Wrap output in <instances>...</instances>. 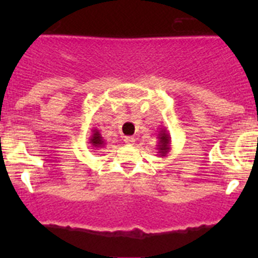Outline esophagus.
I'll list each match as a JSON object with an SVG mask.
<instances>
[{"label": "esophagus", "mask_w": 258, "mask_h": 258, "mask_svg": "<svg viewBox=\"0 0 258 258\" xmlns=\"http://www.w3.org/2000/svg\"><path fill=\"white\" fill-rule=\"evenodd\" d=\"M124 141L127 145H134V143H136V138H134V137H125Z\"/></svg>", "instance_id": "esophagus-1"}]
</instances>
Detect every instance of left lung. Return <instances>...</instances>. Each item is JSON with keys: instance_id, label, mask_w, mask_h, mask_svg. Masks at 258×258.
<instances>
[{"instance_id": "8db88e82", "label": "left lung", "mask_w": 258, "mask_h": 258, "mask_svg": "<svg viewBox=\"0 0 258 258\" xmlns=\"http://www.w3.org/2000/svg\"><path fill=\"white\" fill-rule=\"evenodd\" d=\"M157 140H159V145H157V150H159V155L161 157L166 156L170 152V134L166 132L165 127H161V131L157 134Z\"/></svg>"}]
</instances>
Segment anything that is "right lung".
<instances>
[{"instance_id":"add662e5","label":"right lung","mask_w":258,"mask_h":258,"mask_svg":"<svg viewBox=\"0 0 258 258\" xmlns=\"http://www.w3.org/2000/svg\"><path fill=\"white\" fill-rule=\"evenodd\" d=\"M89 143L92 145V147L94 150L102 149V147L106 145V143H104L103 137L101 136V133H99L98 129H93L92 131V136H90V138H89Z\"/></svg>"}]
</instances>
